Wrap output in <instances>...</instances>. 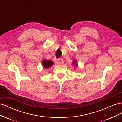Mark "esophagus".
<instances>
[{
	"mask_svg": "<svg viewBox=\"0 0 122 122\" xmlns=\"http://www.w3.org/2000/svg\"><path fill=\"white\" fill-rule=\"evenodd\" d=\"M57 64H58L61 65V64L64 63V61H63V60H62V59L60 58V59H58V60H57Z\"/></svg>",
	"mask_w": 122,
	"mask_h": 122,
	"instance_id": "1",
	"label": "esophagus"
}]
</instances>
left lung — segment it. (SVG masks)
I'll list each match as a JSON object with an SVG mask.
<instances>
[{
  "instance_id": "8db88e82",
  "label": "left lung",
  "mask_w": 122,
  "mask_h": 122,
  "mask_svg": "<svg viewBox=\"0 0 122 122\" xmlns=\"http://www.w3.org/2000/svg\"><path fill=\"white\" fill-rule=\"evenodd\" d=\"M73 64H74V65H76V66H77V62L75 61H74L73 62Z\"/></svg>"
}]
</instances>
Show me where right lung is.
<instances>
[{"label":"right lung","mask_w":122,"mask_h":122,"mask_svg":"<svg viewBox=\"0 0 122 122\" xmlns=\"http://www.w3.org/2000/svg\"><path fill=\"white\" fill-rule=\"evenodd\" d=\"M53 64V62L50 60H44L43 61V65L45 69L51 67Z\"/></svg>","instance_id":"right-lung-1"}]
</instances>
